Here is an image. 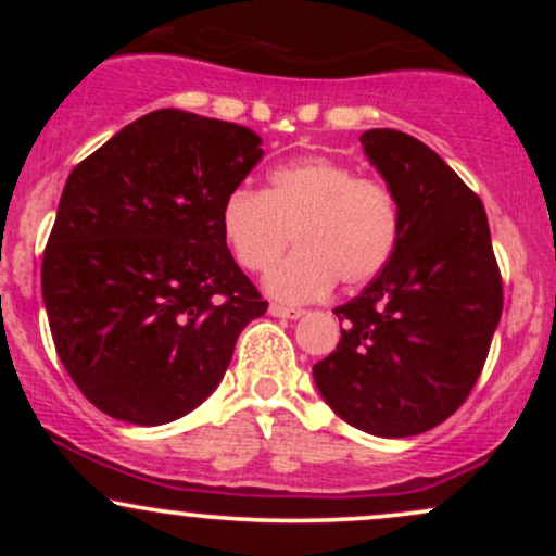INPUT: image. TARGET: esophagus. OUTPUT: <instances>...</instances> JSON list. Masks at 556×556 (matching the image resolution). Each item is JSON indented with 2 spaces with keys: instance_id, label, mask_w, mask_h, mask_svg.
Segmentation results:
<instances>
[{
  "instance_id": "34e87169",
  "label": "esophagus",
  "mask_w": 556,
  "mask_h": 556,
  "mask_svg": "<svg viewBox=\"0 0 556 556\" xmlns=\"http://www.w3.org/2000/svg\"><path fill=\"white\" fill-rule=\"evenodd\" d=\"M269 314L277 316V318H300L305 314V311L300 308H290V305H279V303H271L269 305Z\"/></svg>"
}]
</instances>
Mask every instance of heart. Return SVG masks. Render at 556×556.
<instances>
[{
	"mask_svg": "<svg viewBox=\"0 0 556 556\" xmlns=\"http://www.w3.org/2000/svg\"><path fill=\"white\" fill-rule=\"evenodd\" d=\"M400 203L387 182L324 156L282 164L269 190L240 185L219 208L229 253L245 271H266L296 235L299 253L266 277L287 303L316 300L334 287H361L384 271L400 242Z\"/></svg>",
	"mask_w": 556,
	"mask_h": 556,
	"instance_id": "heart-1",
	"label": "heart"
}]
</instances>
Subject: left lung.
<instances>
[{"label":"left lung","instance_id":"left-lung-1","mask_svg":"<svg viewBox=\"0 0 556 556\" xmlns=\"http://www.w3.org/2000/svg\"><path fill=\"white\" fill-rule=\"evenodd\" d=\"M361 143L400 203V242L384 271L334 308L342 340L314 379L355 429L416 437L476 387L502 316V274L481 198L442 156L389 127Z\"/></svg>","mask_w":556,"mask_h":556}]
</instances>
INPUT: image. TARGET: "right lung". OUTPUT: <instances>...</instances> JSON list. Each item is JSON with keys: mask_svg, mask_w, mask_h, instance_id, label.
Masks as SVG:
<instances>
[{"mask_svg": "<svg viewBox=\"0 0 556 556\" xmlns=\"http://www.w3.org/2000/svg\"><path fill=\"white\" fill-rule=\"evenodd\" d=\"M261 156L248 127L156 110L70 172L41 292L56 355L101 413L138 426L188 416L266 314L219 227Z\"/></svg>", "mask_w": 556, "mask_h": 556, "instance_id": "right-lung-1", "label": "right lung"}]
</instances>
